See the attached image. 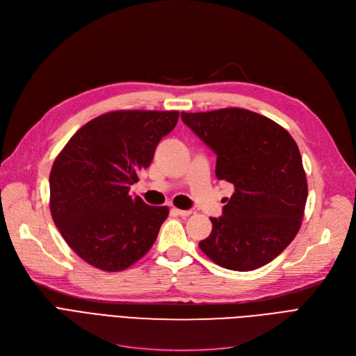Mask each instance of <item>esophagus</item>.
<instances>
[{
    "label": "esophagus",
    "mask_w": 356,
    "mask_h": 356,
    "mask_svg": "<svg viewBox=\"0 0 356 356\" xmlns=\"http://www.w3.org/2000/svg\"><path fill=\"white\" fill-rule=\"evenodd\" d=\"M172 212L176 213V215H179V216H183V218L192 215V211H183V209H177V208H173Z\"/></svg>",
    "instance_id": "1"
}]
</instances>
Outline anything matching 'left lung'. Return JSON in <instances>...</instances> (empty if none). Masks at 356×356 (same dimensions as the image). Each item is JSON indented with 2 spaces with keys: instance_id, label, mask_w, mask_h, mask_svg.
<instances>
[{
  "instance_id": "8db88e82",
  "label": "left lung",
  "mask_w": 356,
  "mask_h": 356,
  "mask_svg": "<svg viewBox=\"0 0 356 356\" xmlns=\"http://www.w3.org/2000/svg\"><path fill=\"white\" fill-rule=\"evenodd\" d=\"M216 154V177L232 183L220 218L200 250L219 267L251 271L282 254L302 227L307 179L289 131L244 108L181 112Z\"/></svg>"
}]
</instances>
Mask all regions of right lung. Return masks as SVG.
<instances>
[{
    "mask_svg": "<svg viewBox=\"0 0 356 356\" xmlns=\"http://www.w3.org/2000/svg\"><path fill=\"white\" fill-rule=\"evenodd\" d=\"M179 111H111L72 136L50 172V212L66 244L85 263L122 271L153 247L167 207H148L129 186L153 161Z\"/></svg>",
    "mask_w": 356,
    "mask_h": 356,
    "instance_id": "obj_1",
    "label": "right lung"
}]
</instances>
